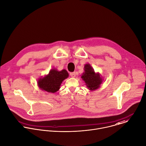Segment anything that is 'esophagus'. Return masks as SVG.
<instances>
[{
    "mask_svg": "<svg viewBox=\"0 0 146 146\" xmlns=\"http://www.w3.org/2000/svg\"><path fill=\"white\" fill-rule=\"evenodd\" d=\"M70 76L72 77V78H75L76 76V74L75 72H71L70 73Z\"/></svg>",
    "mask_w": 146,
    "mask_h": 146,
    "instance_id": "1",
    "label": "esophagus"
}]
</instances>
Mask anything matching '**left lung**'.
<instances>
[{
    "label": "left lung",
    "instance_id": "obj_1",
    "mask_svg": "<svg viewBox=\"0 0 146 146\" xmlns=\"http://www.w3.org/2000/svg\"><path fill=\"white\" fill-rule=\"evenodd\" d=\"M84 71L81 78L86 83L87 88L90 91H94L99 88L104 80L101 74L99 72H95L90 63L84 65Z\"/></svg>",
    "mask_w": 146,
    "mask_h": 146
}]
</instances>
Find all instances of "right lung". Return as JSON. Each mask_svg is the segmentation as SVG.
<instances>
[{
    "label": "right lung",
    "instance_id": "right-lung-1",
    "mask_svg": "<svg viewBox=\"0 0 146 146\" xmlns=\"http://www.w3.org/2000/svg\"><path fill=\"white\" fill-rule=\"evenodd\" d=\"M68 76V73L64 69L58 71L56 68H52L48 75L38 79L37 85L40 90L45 92L55 93L60 89L62 83Z\"/></svg>",
    "mask_w": 146,
    "mask_h": 146
}]
</instances>
